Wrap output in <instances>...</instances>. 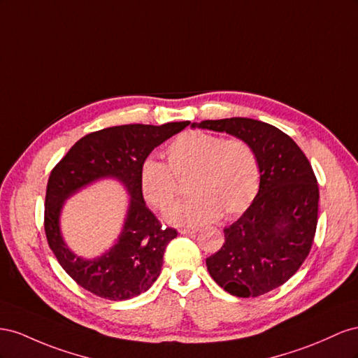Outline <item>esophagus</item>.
Here are the masks:
<instances>
[{"label":"esophagus","instance_id":"1","mask_svg":"<svg viewBox=\"0 0 358 358\" xmlns=\"http://www.w3.org/2000/svg\"><path fill=\"white\" fill-rule=\"evenodd\" d=\"M178 232L180 234H195V232H198V228H181Z\"/></svg>","mask_w":358,"mask_h":358}]
</instances>
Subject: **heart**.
<instances>
[{
    "instance_id": "obj_1",
    "label": "heart",
    "mask_w": 358,
    "mask_h": 358,
    "mask_svg": "<svg viewBox=\"0 0 358 358\" xmlns=\"http://www.w3.org/2000/svg\"><path fill=\"white\" fill-rule=\"evenodd\" d=\"M168 164L147 157L139 169L142 195L159 211L169 210L178 195L177 177L190 173L193 195L172 208L166 220L177 227H193L246 210L259 187V166L246 141L223 139L202 130H189L166 147Z\"/></svg>"
}]
</instances>
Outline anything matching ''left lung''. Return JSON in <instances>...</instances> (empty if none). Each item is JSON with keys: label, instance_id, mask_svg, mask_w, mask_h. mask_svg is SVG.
Segmentation results:
<instances>
[{"label": "left lung", "instance_id": "8db88e82", "mask_svg": "<svg viewBox=\"0 0 358 358\" xmlns=\"http://www.w3.org/2000/svg\"><path fill=\"white\" fill-rule=\"evenodd\" d=\"M246 141L259 166V190L224 243L206 259L211 278L236 297H258L295 274L310 252L318 223V182L308 157L282 130L252 118L193 122Z\"/></svg>", "mask_w": 358, "mask_h": 358}]
</instances>
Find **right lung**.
Wrapping results in <instances>:
<instances>
[{"mask_svg": "<svg viewBox=\"0 0 358 358\" xmlns=\"http://www.w3.org/2000/svg\"><path fill=\"white\" fill-rule=\"evenodd\" d=\"M190 121L162 126L124 124L80 138L50 172L45 199V232L61 267L84 289L101 299L121 301L145 292L159 278L166 244L177 231L162 228L139 186V169L150 152ZM112 178L125 186L129 207L116 244L93 260L78 257L60 234L64 202L80 188Z\"/></svg>", "mask_w": 358, "mask_h": 358, "instance_id": "add662e5", "label": "right lung"}]
</instances>
